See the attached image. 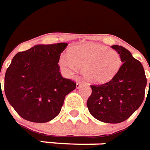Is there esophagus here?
I'll return each mask as SVG.
<instances>
[{"mask_svg":"<svg viewBox=\"0 0 150 150\" xmlns=\"http://www.w3.org/2000/svg\"><path fill=\"white\" fill-rule=\"evenodd\" d=\"M83 84V81H78L77 82V88L78 89V88H80L81 86Z\"/></svg>","mask_w":150,"mask_h":150,"instance_id":"1","label":"esophagus"}]
</instances>
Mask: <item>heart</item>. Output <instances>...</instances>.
I'll use <instances>...</instances> for the list:
<instances>
[{"instance_id":"heart-1","label":"heart","mask_w":150,"mask_h":150,"mask_svg":"<svg viewBox=\"0 0 150 150\" xmlns=\"http://www.w3.org/2000/svg\"><path fill=\"white\" fill-rule=\"evenodd\" d=\"M60 65L68 74L83 69L84 77L94 83H103L112 79L121 65L119 53L99 44L87 43L75 47L69 54H64Z\"/></svg>"}]
</instances>
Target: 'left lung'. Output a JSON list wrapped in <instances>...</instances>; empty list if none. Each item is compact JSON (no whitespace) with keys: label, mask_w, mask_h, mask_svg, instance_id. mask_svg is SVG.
Listing matches in <instances>:
<instances>
[{"label":"left lung","mask_w":150,"mask_h":150,"mask_svg":"<svg viewBox=\"0 0 150 150\" xmlns=\"http://www.w3.org/2000/svg\"><path fill=\"white\" fill-rule=\"evenodd\" d=\"M111 47L120 54L123 64L111 81L90 86L92 93L87 107L98 120L118 124L128 120L141 107L147 80L141 63L128 50L119 45Z\"/></svg>","instance_id":"obj_1"}]
</instances>
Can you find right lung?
Segmentation results:
<instances>
[{
	"instance_id": "obj_1",
	"label": "right lung",
	"mask_w": 150,
	"mask_h": 150,
	"mask_svg": "<svg viewBox=\"0 0 150 150\" xmlns=\"http://www.w3.org/2000/svg\"><path fill=\"white\" fill-rule=\"evenodd\" d=\"M67 46L65 43L39 44L13 58L5 73V96L24 120H52L60 112L65 96L76 89V82L61 76L58 64Z\"/></svg>"
}]
</instances>
